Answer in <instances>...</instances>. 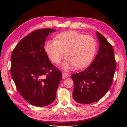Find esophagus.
Wrapping results in <instances>:
<instances>
[{"label": "esophagus", "instance_id": "obj_1", "mask_svg": "<svg viewBox=\"0 0 127 127\" xmlns=\"http://www.w3.org/2000/svg\"><path fill=\"white\" fill-rule=\"evenodd\" d=\"M62 76H63V78L65 79V78H67L69 75L67 74H66V73H63Z\"/></svg>", "mask_w": 127, "mask_h": 127}]
</instances>
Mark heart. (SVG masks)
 <instances>
[{"instance_id":"1","label":"heart","mask_w":127,"mask_h":127,"mask_svg":"<svg viewBox=\"0 0 127 127\" xmlns=\"http://www.w3.org/2000/svg\"><path fill=\"white\" fill-rule=\"evenodd\" d=\"M44 48L51 61L57 64L61 62L65 52L67 58L61 67L68 71L75 66L81 69L87 66L95 54L96 43L90 35H84L75 31H67L58 34L55 41H47Z\"/></svg>"}]
</instances>
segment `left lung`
<instances>
[{"label": "left lung", "instance_id": "1", "mask_svg": "<svg viewBox=\"0 0 127 127\" xmlns=\"http://www.w3.org/2000/svg\"><path fill=\"white\" fill-rule=\"evenodd\" d=\"M99 51L90 66L71 75L74 83L72 96L80 103L90 104L99 100L110 88L116 69L114 49L98 32Z\"/></svg>", "mask_w": 127, "mask_h": 127}]
</instances>
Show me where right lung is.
Returning <instances> with one entry per match:
<instances>
[{"instance_id":"obj_1","label":"right lung","mask_w":127,"mask_h":127,"mask_svg":"<svg viewBox=\"0 0 127 127\" xmlns=\"http://www.w3.org/2000/svg\"><path fill=\"white\" fill-rule=\"evenodd\" d=\"M56 31L41 29L32 32L16 46L11 56V74L20 94L30 104L42 106L56 98L62 75L49 61L45 50L46 37Z\"/></svg>"}]
</instances>
